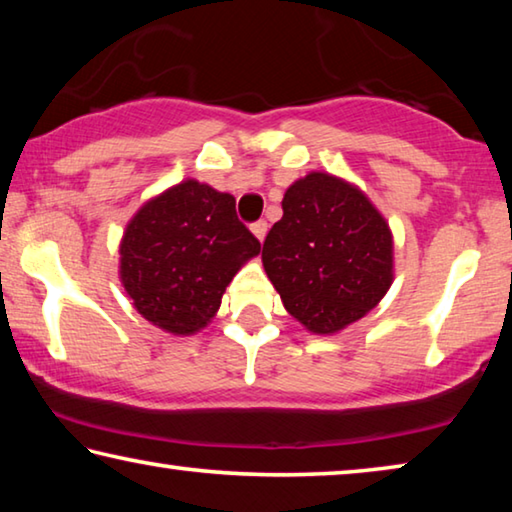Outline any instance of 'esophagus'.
Segmentation results:
<instances>
[{"instance_id":"1","label":"esophagus","mask_w":512,"mask_h":512,"mask_svg":"<svg viewBox=\"0 0 512 512\" xmlns=\"http://www.w3.org/2000/svg\"><path fill=\"white\" fill-rule=\"evenodd\" d=\"M250 230H253V235H255L259 241H264L266 232H268V223H266V221H257V223L250 225Z\"/></svg>"}]
</instances>
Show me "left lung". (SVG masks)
<instances>
[{"instance_id": "8db88e82", "label": "left lung", "mask_w": 512, "mask_h": 512, "mask_svg": "<svg viewBox=\"0 0 512 512\" xmlns=\"http://www.w3.org/2000/svg\"><path fill=\"white\" fill-rule=\"evenodd\" d=\"M262 262L284 309L314 334L368 314L393 284V232L357 185L311 171L282 198Z\"/></svg>"}]
</instances>
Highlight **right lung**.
<instances>
[{"label": "right lung", "instance_id": "obj_1", "mask_svg": "<svg viewBox=\"0 0 512 512\" xmlns=\"http://www.w3.org/2000/svg\"><path fill=\"white\" fill-rule=\"evenodd\" d=\"M259 241L235 196L187 178L146 201L119 244V277L135 309L173 336L201 332Z\"/></svg>", "mask_w": 512, "mask_h": 512}]
</instances>
